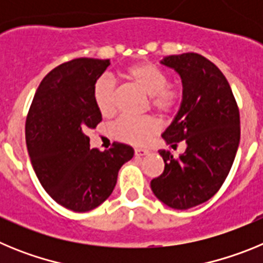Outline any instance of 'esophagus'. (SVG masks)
I'll return each instance as SVG.
<instances>
[{"mask_svg": "<svg viewBox=\"0 0 263 263\" xmlns=\"http://www.w3.org/2000/svg\"><path fill=\"white\" fill-rule=\"evenodd\" d=\"M134 153H136L137 157H145V155H147L150 152H148V150H146V148H136V150H134Z\"/></svg>", "mask_w": 263, "mask_h": 263, "instance_id": "esophagus-1", "label": "esophagus"}]
</instances>
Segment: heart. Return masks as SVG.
Wrapping results in <instances>:
<instances>
[{
    "label": "heart",
    "instance_id": "b5f03b06",
    "mask_svg": "<svg viewBox=\"0 0 263 263\" xmlns=\"http://www.w3.org/2000/svg\"><path fill=\"white\" fill-rule=\"evenodd\" d=\"M125 78L152 97L153 108L160 113L174 110L180 100V90L167 84V73L153 63H138L125 69ZM93 101L103 116L116 111V85L110 78L97 79L93 84ZM160 125L153 117L122 116L111 125V133L117 139L130 145L143 146L159 132Z\"/></svg>",
    "mask_w": 263,
    "mask_h": 263
}]
</instances>
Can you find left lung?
<instances>
[{"instance_id":"1","label":"left lung","mask_w":263,"mask_h":263,"mask_svg":"<svg viewBox=\"0 0 263 263\" xmlns=\"http://www.w3.org/2000/svg\"><path fill=\"white\" fill-rule=\"evenodd\" d=\"M160 64L183 85L180 108L162 138L187 147L179 158L159 150L164 171L150 185L167 206L188 210L210 200L225 182L240 143V111L222 72L199 53L170 55Z\"/></svg>"}]
</instances>
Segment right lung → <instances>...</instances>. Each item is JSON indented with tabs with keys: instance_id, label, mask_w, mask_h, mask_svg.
I'll return each instance as SVG.
<instances>
[{
	"instance_id": "right-lung-1",
	"label": "right lung",
	"mask_w": 263,
	"mask_h": 263,
	"mask_svg": "<svg viewBox=\"0 0 263 263\" xmlns=\"http://www.w3.org/2000/svg\"><path fill=\"white\" fill-rule=\"evenodd\" d=\"M109 64V59L80 58L53 68L39 84L26 120L27 152L42 187L73 212L103 204L118 170L134 155L124 143L105 152L89 148L85 134L103 120L93 84Z\"/></svg>"
}]
</instances>
